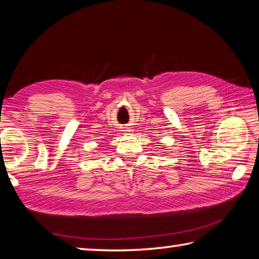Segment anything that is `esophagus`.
I'll list each match as a JSON object with an SVG mask.
<instances>
[{
	"label": "esophagus",
	"instance_id": "34e87169",
	"mask_svg": "<svg viewBox=\"0 0 259 259\" xmlns=\"http://www.w3.org/2000/svg\"><path fill=\"white\" fill-rule=\"evenodd\" d=\"M125 131H130V130H129V129H126V130H125Z\"/></svg>",
	"mask_w": 259,
	"mask_h": 259
}]
</instances>
